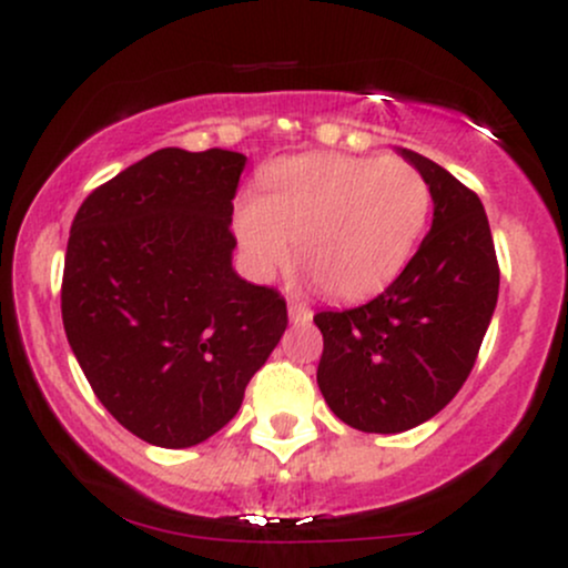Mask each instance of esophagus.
Returning a JSON list of instances; mask_svg holds the SVG:
<instances>
[{
    "label": "esophagus",
    "mask_w": 568,
    "mask_h": 568,
    "mask_svg": "<svg viewBox=\"0 0 568 568\" xmlns=\"http://www.w3.org/2000/svg\"><path fill=\"white\" fill-rule=\"evenodd\" d=\"M288 317H291V323L304 325L312 321V310L302 302H288Z\"/></svg>",
    "instance_id": "34e87169"
}]
</instances>
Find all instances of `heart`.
Instances as JSON below:
<instances>
[{"mask_svg": "<svg viewBox=\"0 0 568 568\" xmlns=\"http://www.w3.org/2000/svg\"><path fill=\"white\" fill-rule=\"evenodd\" d=\"M429 207V184L406 160L306 154L272 168L262 200L243 202L234 226L256 277L277 272L296 243L317 288L355 302L400 275Z\"/></svg>", "mask_w": 568, "mask_h": 568, "instance_id": "b5f03b06", "label": "heart"}]
</instances>
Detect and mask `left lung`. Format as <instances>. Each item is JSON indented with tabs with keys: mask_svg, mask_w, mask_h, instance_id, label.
<instances>
[{
	"mask_svg": "<svg viewBox=\"0 0 568 568\" xmlns=\"http://www.w3.org/2000/svg\"><path fill=\"white\" fill-rule=\"evenodd\" d=\"M433 192V226L389 288L317 312V387L344 425L393 435L433 419L467 382L499 296L484 202L438 162L400 149Z\"/></svg>",
	"mask_w": 568,
	"mask_h": 568,
	"instance_id": "obj_1",
	"label": "left lung"
}]
</instances>
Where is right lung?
I'll list each match as a JSON object with an SVG mask.
<instances>
[{
	"instance_id": "add662e5",
	"label": "right lung",
	"mask_w": 568,
	"mask_h": 568,
	"mask_svg": "<svg viewBox=\"0 0 568 568\" xmlns=\"http://www.w3.org/2000/svg\"><path fill=\"white\" fill-rule=\"evenodd\" d=\"M245 162L226 149H160L90 192L71 224V352L103 408L152 446L216 435L288 325L275 288L232 270Z\"/></svg>"
}]
</instances>
